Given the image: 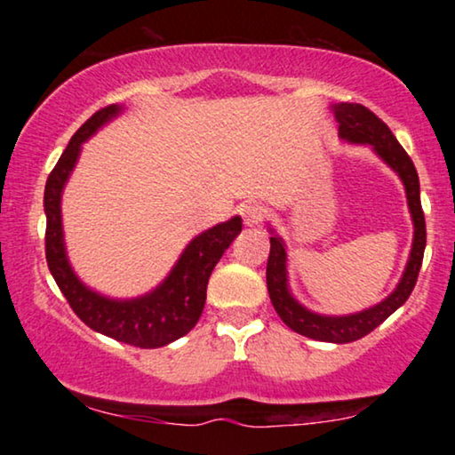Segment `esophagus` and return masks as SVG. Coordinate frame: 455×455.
Here are the masks:
<instances>
[{
	"mask_svg": "<svg viewBox=\"0 0 455 455\" xmlns=\"http://www.w3.org/2000/svg\"><path fill=\"white\" fill-rule=\"evenodd\" d=\"M240 215L242 220H244L246 226H259L260 220L265 217V209L260 207V204H254V203H248V204H242L240 209Z\"/></svg>",
	"mask_w": 455,
	"mask_h": 455,
	"instance_id": "esophagus-1",
	"label": "esophagus"
}]
</instances>
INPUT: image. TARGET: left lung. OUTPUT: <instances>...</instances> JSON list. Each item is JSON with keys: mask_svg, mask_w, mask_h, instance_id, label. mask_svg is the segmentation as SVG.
<instances>
[{"mask_svg": "<svg viewBox=\"0 0 455 455\" xmlns=\"http://www.w3.org/2000/svg\"><path fill=\"white\" fill-rule=\"evenodd\" d=\"M331 111L335 120H338V134L341 140L350 142V145H369L402 180L408 198V209L414 223L412 251H410L406 269H403L395 290L385 300L375 304V307L339 316L313 313V310L302 307L290 291L285 242L269 228L271 252L269 260H267V290H269L273 308L277 310V315L282 316V321L291 331L310 339L331 341V344H350V341L364 338L372 329H377L412 294L427 246V226L425 213H422L420 207L419 173H416L412 159L408 157V153L397 142L394 132L387 128V124L379 120L371 109H366L360 103H335L331 105Z\"/></svg>", "mask_w": 455, "mask_h": 455, "instance_id": "8db88e82", "label": "left lung"}]
</instances>
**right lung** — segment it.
Wrapping results in <instances>:
<instances>
[{
    "mask_svg": "<svg viewBox=\"0 0 455 455\" xmlns=\"http://www.w3.org/2000/svg\"><path fill=\"white\" fill-rule=\"evenodd\" d=\"M124 111L122 105H109L99 109L86 120L68 142L58 165L49 173L45 184V257L49 271L70 302L78 319L108 338L136 347H161L182 338L196 325L207 300V283L211 271L220 263L235 235L242 232L240 215L229 221L217 223L207 232L198 234L184 248L164 282L147 294L136 298H109L91 290L80 282L68 260L64 226H61V192L70 173L78 164L83 142L91 139L99 128L114 120Z\"/></svg>",
    "mask_w": 455,
    "mask_h": 455,
    "instance_id": "obj_1",
    "label": "right lung"
}]
</instances>
